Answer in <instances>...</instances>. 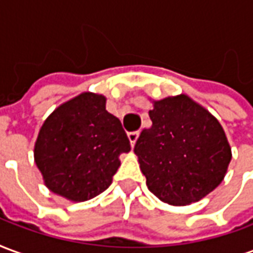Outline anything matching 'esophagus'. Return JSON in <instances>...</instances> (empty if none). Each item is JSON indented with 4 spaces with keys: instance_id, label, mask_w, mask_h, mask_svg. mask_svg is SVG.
<instances>
[{
    "instance_id": "1",
    "label": "esophagus",
    "mask_w": 253,
    "mask_h": 253,
    "mask_svg": "<svg viewBox=\"0 0 253 253\" xmlns=\"http://www.w3.org/2000/svg\"><path fill=\"white\" fill-rule=\"evenodd\" d=\"M127 137H128V139H130L131 146H134V145H135V142H137L138 137H139V131H130L128 134H127Z\"/></svg>"
}]
</instances>
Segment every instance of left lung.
Instances as JSON below:
<instances>
[{"label":"left lung","mask_w":253,"mask_h":253,"mask_svg":"<svg viewBox=\"0 0 253 253\" xmlns=\"http://www.w3.org/2000/svg\"><path fill=\"white\" fill-rule=\"evenodd\" d=\"M149 116L134 146L149 191L173 206L211 192L232 159L219 122L186 94L154 101Z\"/></svg>","instance_id":"1"}]
</instances>
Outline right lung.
Returning a JSON list of instances; mask_svg holds the SVG:
<instances>
[{
	"label": "right lung",
	"mask_w": 253,
	"mask_h": 253,
	"mask_svg": "<svg viewBox=\"0 0 253 253\" xmlns=\"http://www.w3.org/2000/svg\"><path fill=\"white\" fill-rule=\"evenodd\" d=\"M121 121L105 110V97L90 92L59 105L43 123L35 161L46 186L69 201L84 202L105 191L130 152Z\"/></svg>",
	"instance_id": "add662e5"
}]
</instances>
